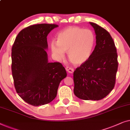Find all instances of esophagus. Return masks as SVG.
I'll use <instances>...</instances> for the list:
<instances>
[{"instance_id":"esophagus-1","label":"esophagus","mask_w":130,"mask_h":130,"mask_svg":"<svg viewBox=\"0 0 130 130\" xmlns=\"http://www.w3.org/2000/svg\"><path fill=\"white\" fill-rule=\"evenodd\" d=\"M66 70H67V72L70 73V74H72L74 71V69L72 68H71V67H67V68H66Z\"/></svg>"}]
</instances>
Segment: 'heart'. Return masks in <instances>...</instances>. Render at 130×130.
Masks as SVG:
<instances>
[{"mask_svg":"<svg viewBox=\"0 0 130 130\" xmlns=\"http://www.w3.org/2000/svg\"><path fill=\"white\" fill-rule=\"evenodd\" d=\"M95 37L90 29L71 26L58 34L56 42L51 43V52L55 59L61 61L68 53L69 61L74 64L79 65L89 59L94 49Z\"/></svg>","mask_w":130,"mask_h":130,"instance_id":"1","label":"heart"}]
</instances>
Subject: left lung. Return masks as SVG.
<instances>
[{
  "mask_svg": "<svg viewBox=\"0 0 130 130\" xmlns=\"http://www.w3.org/2000/svg\"><path fill=\"white\" fill-rule=\"evenodd\" d=\"M96 34V45L88 59L74 72V92L84 100L98 101L114 88L118 69L117 49L109 32L89 22Z\"/></svg>",
  "mask_w": 130,
  "mask_h": 130,
  "instance_id": "1",
  "label": "left lung"
}]
</instances>
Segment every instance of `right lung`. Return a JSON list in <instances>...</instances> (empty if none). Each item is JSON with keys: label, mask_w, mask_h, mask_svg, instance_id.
<instances>
[{"label": "right lung", "mask_w": 130, "mask_h": 130, "mask_svg": "<svg viewBox=\"0 0 130 130\" xmlns=\"http://www.w3.org/2000/svg\"><path fill=\"white\" fill-rule=\"evenodd\" d=\"M55 24H37L22 30L12 48V72L18 94L34 106L55 98L61 81L67 76L59 62H48L47 36Z\"/></svg>", "instance_id": "add662e5"}]
</instances>
